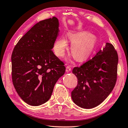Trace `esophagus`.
<instances>
[{
	"mask_svg": "<svg viewBox=\"0 0 128 128\" xmlns=\"http://www.w3.org/2000/svg\"><path fill=\"white\" fill-rule=\"evenodd\" d=\"M71 70V68L69 66H67L66 67V72H69Z\"/></svg>",
	"mask_w": 128,
	"mask_h": 128,
	"instance_id": "esophagus-1",
	"label": "esophagus"
}]
</instances>
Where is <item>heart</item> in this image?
<instances>
[{
  "instance_id": "1",
  "label": "heart",
  "mask_w": 128,
  "mask_h": 128,
  "mask_svg": "<svg viewBox=\"0 0 128 128\" xmlns=\"http://www.w3.org/2000/svg\"><path fill=\"white\" fill-rule=\"evenodd\" d=\"M69 40L72 42L70 50L73 57L78 62L88 59L94 51L96 46V37L86 31L69 32L67 33ZM68 42L64 37L56 40L54 45V50L56 55L63 56L68 48Z\"/></svg>"
}]
</instances>
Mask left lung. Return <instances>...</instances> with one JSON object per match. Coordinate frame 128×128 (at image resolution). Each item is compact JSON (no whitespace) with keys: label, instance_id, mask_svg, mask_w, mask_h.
<instances>
[{"label":"left lung","instance_id":"1","mask_svg":"<svg viewBox=\"0 0 128 128\" xmlns=\"http://www.w3.org/2000/svg\"><path fill=\"white\" fill-rule=\"evenodd\" d=\"M118 55L113 45L106 43L94 58L72 73L77 77V85L71 96L76 104L90 109L100 104L112 92L116 84Z\"/></svg>","mask_w":128,"mask_h":128}]
</instances>
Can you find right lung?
<instances>
[{
  "label": "right lung",
  "instance_id": "right-lung-1",
  "mask_svg": "<svg viewBox=\"0 0 128 128\" xmlns=\"http://www.w3.org/2000/svg\"><path fill=\"white\" fill-rule=\"evenodd\" d=\"M59 25L55 17L40 21L19 40L12 52L13 84L20 98L30 106L48 101L56 82L66 72L64 62L52 50Z\"/></svg>",
  "mask_w": 128,
  "mask_h": 128
}]
</instances>
